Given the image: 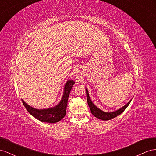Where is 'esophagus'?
Segmentation results:
<instances>
[{
	"mask_svg": "<svg viewBox=\"0 0 156 156\" xmlns=\"http://www.w3.org/2000/svg\"><path fill=\"white\" fill-rule=\"evenodd\" d=\"M75 77H76V78H78V75H77V74H76V75H75Z\"/></svg>",
	"mask_w": 156,
	"mask_h": 156,
	"instance_id": "esophagus-1",
	"label": "esophagus"
}]
</instances>
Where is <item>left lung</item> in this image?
<instances>
[{
    "instance_id": "1",
    "label": "left lung",
    "mask_w": 156,
    "mask_h": 156,
    "mask_svg": "<svg viewBox=\"0 0 156 156\" xmlns=\"http://www.w3.org/2000/svg\"><path fill=\"white\" fill-rule=\"evenodd\" d=\"M86 91L87 103H88V105L90 108L91 113H92L94 116L97 117L99 119L103 120V121H107V120H111L115 117H117L118 115L121 114L123 111L126 109V107L129 106L130 101H132V99H130V100L125 105L122 106V107H121V108L116 110V111H112V112H106V111H102L101 109H99V107H98L96 105H95L92 102V101L91 100L88 91H87V88H86Z\"/></svg>"
}]
</instances>
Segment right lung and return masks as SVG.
<instances>
[{"mask_svg":"<svg viewBox=\"0 0 156 156\" xmlns=\"http://www.w3.org/2000/svg\"><path fill=\"white\" fill-rule=\"evenodd\" d=\"M74 83L75 82H74L73 80H69L66 82L61 101L57 105L54 107H49L47 109H39L27 104L23 99H22L23 104L30 115L39 121L48 123L57 122L65 116L68 99L69 97L70 90Z\"/></svg>","mask_w":156,"mask_h":156,"instance_id":"1","label":"right lung"}]
</instances>
